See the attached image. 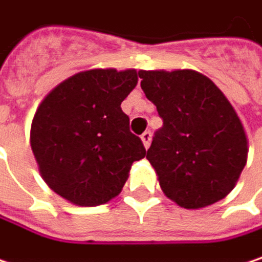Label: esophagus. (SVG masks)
Instances as JSON below:
<instances>
[{"label": "esophagus", "mask_w": 262, "mask_h": 262, "mask_svg": "<svg viewBox=\"0 0 262 262\" xmlns=\"http://www.w3.org/2000/svg\"><path fill=\"white\" fill-rule=\"evenodd\" d=\"M140 139H142V142H143V146L148 149V148H149V145H151V139H152L151 131H145V133L140 136Z\"/></svg>", "instance_id": "esophagus-1"}]
</instances>
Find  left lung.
Instances as JSON below:
<instances>
[{
	"instance_id": "left-lung-1",
	"label": "left lung",
	"mask_w": 262,
	"mask_h": 262,
	"mask_svg": "<svg viewBox=\"0 0 262 262\" xmlns=\"http://www.w3.org/2000/svg\"><path fill=\"white\" fill-rule=\"evenodd\" d=\"M139 76L163 119L146 154L163 194L185 209L229 195L247 163L249 142L223 91L195 70H140Z\"/></svg>"
}]
</instances>
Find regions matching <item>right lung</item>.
I'll use <instances>...</instances> for the list:
<instances>
[{
	"mask_svg": "<svg viewBox=\"0 0 262 262\" xmlns=\"http://www.w3.org/2000/svg\"><path fill=\"white\" fill-rule=\"evenodd\" d=\"M134 68H93L58 83L39 103L30 146L47 186L76 206H99L122 192L146 156L120 103L137 85Z\"/></svg>",
	"mask_w": 262,
	"mask_h": 262,
	"instance_id": "obj_1",
	"label": "right lung"
}]
</instances>
